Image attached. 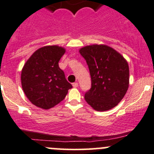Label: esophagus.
Masks as SVG:
<instances>
[{
    "instance_id": "34e87169",
    "label": "esophagus",
    "mask_w": 154,
    "mask_h": 154,
    "mask_svg": "<svg viewBox=\"0 0 154 154\" xmlns=\"http://www.w3.org/2000/svg\"><path fill=\"white\" fill-rule=\"evenodd\" d=\"M72 85L74 88H77V87H78V83H77V82H74V83L72 84Z\"/></svg>"
}]
</instances>
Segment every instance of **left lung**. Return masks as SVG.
<instances>
[{
  "label": "left lung",
  "instance_id": "left-lung-1",
  "mask_svg": "<svg viewBox=\"0 0 154 154\" xmlns=\"http://www.w3.org/2000/svg\"><path fill=\"white\" fill-rule=\"evenodd\" d=\"M86 61L91 78V87L85 94L88 105L97 111L117 106L127 92L129 67L126 60L106 45H91L80 49Z\"/></svg>",
  "mask_w": 154,
  "mask_h": 154
}]
</instances>
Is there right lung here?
I'll return each instance as SVG.
<instances>
[{"instance_id": "obj_1", "label": "right lung", "mask_w": 154, "mask_h": 154, "mask_svg": "<svg viewBox=\"0 0 154 154\" xmlns=\"http://www.w3.org/2000/svg\"><path fill=\"white\" fill-rule=\"evenodd\" d=\"M65 52L66 49L60 46H43L32 54L23 68V90L31 103L38 108H53L64 100L72 88L58 65Z\"/></svg>"}]
</instances>
